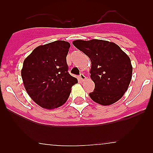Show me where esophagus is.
<instances>
[{
	"mask_svg": "<svg viewBox=\"0 0 153 153\" xmlns=\"http://www.w3.org/2000/svg\"><path fill=\"white\" fill-rule=\"evenodd\" d=\"M79 79H81V80H83V81H84L85 79H86V76H85V75L83 74H81L80 75H79Z\"/></svg>",
	"mask_w": 153,
	"mask_h": 153,
	"instance_id": "34e87169",
	"label": "esophagus"
}]
</instances>
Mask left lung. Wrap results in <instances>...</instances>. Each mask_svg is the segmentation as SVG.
Listing matches in <instances>:
<instances>
[{
	"instance_id": "1",
	"label": "left lung",
	"mask_w": 153,
	"mask_h": 153,
	"mask_svg": "<svg viewBox=\"0 0 153 153\" xmlns=\"http://www.w3.org/2000/svg\"><path fill=\"white\" fill-rule=\"evenodd\" d=\"M73 44L91 61L90 78L95 83L90 98L109 106L122 98L132 79L130 58L117 44L107 40H76Z\"/></svg>"
}]
</instances>
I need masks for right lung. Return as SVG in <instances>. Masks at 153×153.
I'll list each match as a JSON object with an SVG mask.
<instances>
[{
    "instance_id": "obj_1",
    "label": "right lung",
    "mask_w": 153,
    "mask_h": 153,
    "mask_svg": "<svg viewBox=\"0 0 153 153\" xmlns=\"http://www.w3.org/2000/svg\"><path fill=\"white\" fill-rule=\"evenodd\" d=\"M70 44L56 40L36 47L23 63L21 76L27 93L40 107L53 109L67 102L78 83L69 74L67 56Z\"/></svg>"
}]
</instances>
